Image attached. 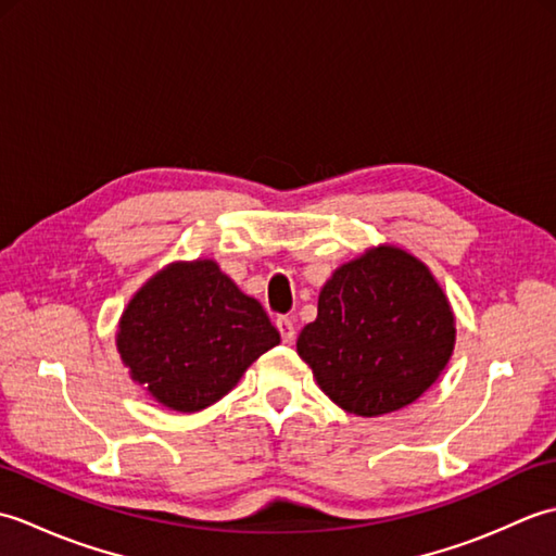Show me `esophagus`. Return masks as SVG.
<instances>
[{"label": "esophagus", "instance_id": "esophagus-1", "mask_svg": "<svg viewBox=\"0 0 556 556\" xmlns=\"http://www.w3.org/2000/svg\"><path fill=\"white\" fill-rule=\"evenodd\" d=\"M277 329H279L281 341H285V344H291V341L296 339V327H293L289 317H277Z\"/></svg>", "mask_w": 556, "mask_h": 556}]
</instances>
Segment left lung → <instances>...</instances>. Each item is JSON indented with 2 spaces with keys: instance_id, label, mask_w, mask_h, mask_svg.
Here are the masks:
<instances>
[{
  "instance_id": "left-lung-1",
  "label": "left lung",
  "mask_w": 556,
  "mask_h": 556,
  "mask_svg": "<svg viewBox=\"0 0 556 556\" xmlns=\"http://www.w3.org/2000/svg\"><path fill=\"white\" fill-rule=\"evenodd\" d=\"M454 344L452 303L430 267L380 243L332 271L296 351L339 408L375 418L428 392Z\"/></svg>"
}]
</instances>
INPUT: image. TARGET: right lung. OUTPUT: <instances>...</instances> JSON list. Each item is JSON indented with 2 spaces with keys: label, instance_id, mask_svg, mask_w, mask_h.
<instances>
[{
  "label": "right lung",
  "instance_id": "right-lung-1",
  "mask_svg": "<svg viewBox=\"0 0 556 556\" xmlns=\"http://www.w3.org/2000/svg\"><path fill=\"white\" fill-rule=\"evenodd\" d=\"M277 344L263 305L210 257L162 267L134 293L116 327V351L131 380L179 413L215 404Z\"/></svg>",
  "mask_w": 556,
  "mask_h": 556
}]
</instances>
